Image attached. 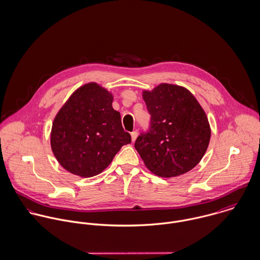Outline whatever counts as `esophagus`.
<instances>
[{"label": "esophagus", "instance_id": "obj_1", "mask_svg": "<svg viewBox=\"0 0 260 260\" xmlns=\"http://www.w3.org/2000/svg\"><path fill=\"white\" fill-rule=\"evenodd\" d=\"M137 135H138L137 131H133V132L131 133V139H132V142H134V141L136 140V138H137Z\"/></svg>", "mask_w": 260, "mask_h": 260}]
</instances>
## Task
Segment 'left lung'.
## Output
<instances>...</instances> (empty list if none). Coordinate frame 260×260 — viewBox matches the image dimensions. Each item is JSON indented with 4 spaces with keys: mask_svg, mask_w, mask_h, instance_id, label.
Returning <instances> with one entry per match:
<instances>
[{
    "mask_svg": "<svg viewBox=\"0 0 260 260\" xmlns=\"http://www.w3.org/2000/svg\"><path fill=\"white\" fill-rule=\"evenodd\" d=\"M151 115L150 129L135 142L145 166L159 177H175L193 169L209 145L206 113L184 87L162 83L143 90Z\"/></svg>",
    "mask_w": 260,
    "mask_h": 260,
    "instance_id": "left-lung-1",
    "label": "left lung"
}]
</instances>
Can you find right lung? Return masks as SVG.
<instances>
[{
  "mask_svg": "<svg viewBox=\"0 0 260 260\" xmlns=\"http://www.w3.org/2000/svg\"><path fill=\"white\" fill-rule=\"evenodd\" d=\"M112 102L111 92L90 82L74 91L55 116L51 148L68 172L85 178L100 174L121 147L131 143Z\"/></svg>",
  "mask_w": 260,
  "mask_h": 260,
  "instance_id": "obj_1",
  "label": "right lung"
}]
</instances>
